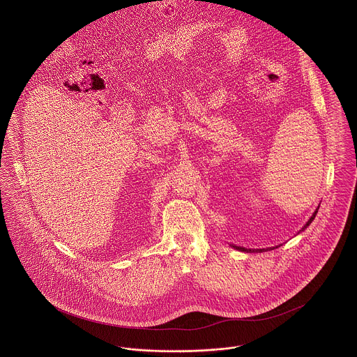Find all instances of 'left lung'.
Returning a JSON list of instances; mask_svg holds the SVG:
<instances>
[{
	"label": "left lung",
	"instance_id": "1",
	"mask_svg": "<svg viewBox=\"0 0 357 357\" xmlns=\"http://www.w3.org/2000/svg\"><path fill=\"white\" fill-rule=\"evenodd\" d=\"M316 213H317V208H316V211L313 213V215L307 220V222H306L305 225H304V228H303L301 231H304L306 227L313 221V218L316 217ZM232 248H234V249H236V250H241V252H248V253H255V252H257V253H258V252H259V253H262V252H266V250H268V249H266V250H265V249H255V250H253V249H245V248H239V246H232ZM272 249H275V248H272ZM272 249H271V250H272Z\"/></svg>",
	"mask_w": 357,
	"mask_h": 357
}]
</instances>
